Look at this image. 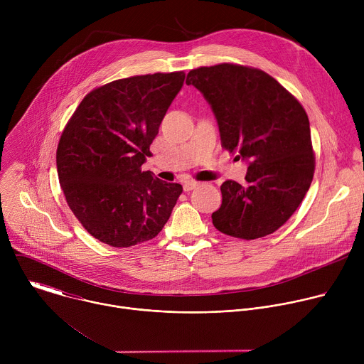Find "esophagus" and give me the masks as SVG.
<instances>
[{"label": "esophagus", "mask_w": 364, "mask_h": 364, "mask_svg": "<svg viewBox=\"0 0 364 364\" xmlns=\"http://www.w3.org/2000/svg\"><path fill=\"white\" fill-rule=\"evenodd\" d=\"M200 183L198 181H194V180H187V181H184L183 183V188H184V191H190V190H193L194 187H197Z\"/></svg>", "instance_id": "esophagus-1"}]
</instances>
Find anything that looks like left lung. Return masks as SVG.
I'll return each instance as SVG.
<instances>
[{
	"label": "left lung",
	"instance_id": "left-lung-1",
	"mask_svg": "<svg viewBox=\"0 0 364 364\" xmlns=\"http://www.w3.org/2000/svg\"><path fill=\"white\" fill-rule=\"evenodd\" d=\"M186 83L210 103L222 146L249 164L245 186L233 180L220 186L215 228L246 240L274 233L313 181L316 157L305 109L272 76L249 66L193 69Z\"/></svg>",
	"mask_w": 364,
	"mask_h": 364
}]
</instances>
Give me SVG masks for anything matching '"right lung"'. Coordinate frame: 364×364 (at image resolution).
I'll use <instances>...</instances> for the list:
<instances>
[{
	"instance_id": "obj_1",
	"label": "right lung",
	"mask_w": 364,
	"mask_h": 364,
	"mask_svg": "<svg viewBox=\"0 0 364 364\" xmlns=\"http://www.w3.org/2000/svg\"><path fill=\"white\" fill-rule=\"evenodd\" d=\"M184 72L118 79L89 92L60 136L56 164L66 201L97 240L129 247L157 236L183 187L142 171Z\"/></svg>"
}]
</instances>
